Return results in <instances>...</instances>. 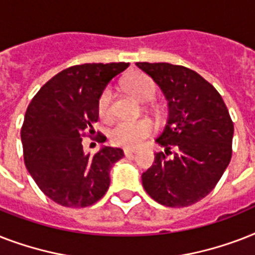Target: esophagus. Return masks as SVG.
<instances>
[{"label":"esophagus","instance_id":"34e87169","mask_svg":"<svg viewBox=\"0 0 255 255\" xmlns=\"http://www.w3.org/2000/svg\"><path fill=\"white\" fill-rule=\"evenodd\" d=\"M136 152H137V151H135V149H131V148H126V149H124V155L132 156V155H135Z\"/></svg>","mask_w":255,"mask_h":255}]
</instances>
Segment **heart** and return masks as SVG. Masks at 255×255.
<instances>
[{
    "label": "heart",
    "mask_w": 255,
    "mask_h": 255,
    "mask_svg": "<svg viewBox=\"0 0 255 255\" xmlns=\"http://www.w3.org/2000/svg\"><path fill=\"white\" fill-rule=\"evenodd\" d=\"M124 87L129 94L135 96L136 99L141 102H149L156 96L157 87L151 78L137 74L128 78L124 82ZM112 91L111 88H106L100 94L98 99V114L102 119L107 120L112 116ZM153 132V123L149 119L139 120H123L114 127L111 131V141L116 145L127 148L139 147L144 140L149 137Z\"/></svg>",
    "instance_id": "b5f03b06"
}]
</instances>
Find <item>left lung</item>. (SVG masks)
<instances>
[{
  "label": "left lung",
  "mask_w": 255,
  "mask_h": 255,
  "mask_svg": "<svg viewBox=\"0 0 255 255\" xmlns=\"http://www.w3.org/2000/svg\"><path fill=\"white\" fill-rule=\"evenodd\" d=\"M168 100V120L156 143L165 153L141 174L145 192L170 208H184L208 196L232 159L234 126L221 95L193 70L170 63L137 62ZM176 152L170 159V148Z\"/></svg>",
  "instance_id": "1"
}]
</instances>
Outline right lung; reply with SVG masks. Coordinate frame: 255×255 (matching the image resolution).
<instances>
[{
	"label": "right lung",
	"mask_w": 255,
	"mask_h": 255,
	"mask_svg": "<svg viewBox=\"0 0 255 255\" xmlns=\"http://www.w3.org/2000/svg\"><path fill=\"white\" fill-rule=\"evenodd\" d=\"M129 63H85L63 70L41 87L21 128L23 160L38 188L66 208H86L103 197L110 169L123 149L102 147L85 153L82 137L95 133L98 99ZM99 135V132H98ZM99 143L106 141L100 133Z\"/></svg>",
	"instance_id": "right-lung-1"
}]
</instances>
